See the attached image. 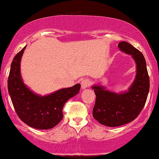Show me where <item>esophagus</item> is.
<instances>
[{
	"mask_svg": "<svg viewBox=\"0 0 159 159\" xmlns=\"http://www.w3.org/2000/svg\"><path fill=\"white\" fill-rule=\"evenodd\" d=\"M90 85H91V81H90V80H89V79H85L81 82L82 89H86V88L89 87Z\"/></svg>",
	"mask_w": 159,
	"mask_h": 159,
	"instance_id": "obj_1",
	"label": "esophagus"
}]
</instances>
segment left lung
<instances>
[{
	"mask_svg": "<svg viewBox=\"0 0 159 159\" xmlns=\"http://www.w3.org/2000/svg\"><path fill=\"white\" fill-rule=\"evenodd\" d=\"M117 46L121 51L132 56L137 72L126 92L117 94L106 90L102 85L92 86L96 95L93 117L100 124L109 127L122 126L135 120L146 103L150 90V78L143 54L126 42H120Z\"/></svg>",
	"mask_w": 159,
	"mask_h": 159,
	"instance_id": "left-lung-1",
	"label": "left lung"
}]
</instances>
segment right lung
<instances>
[{"label":"right lung","instance_id":"1","mask_svg":"<svg viewBox=\"0 0 159 159\" xmlns=\"http://www.w3.org/2000/svg\"><path fill=\"white\" fill-rule=\"evenodd\" d=\"M26 45L15 56L8 77V91L19 118L31 127L49 129L63 118L62 109L70 98L79 93L80 84L58 90L46 96L35 94L24 83L20 63Z\"/></svg>","mask_w":159,"mask_h":159}]
</instances>
